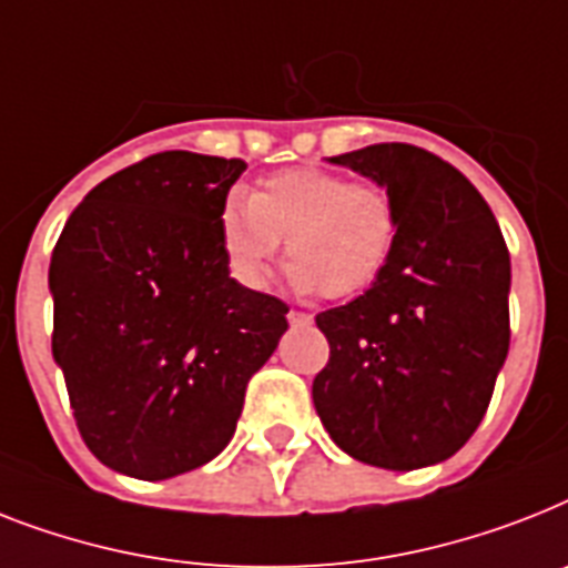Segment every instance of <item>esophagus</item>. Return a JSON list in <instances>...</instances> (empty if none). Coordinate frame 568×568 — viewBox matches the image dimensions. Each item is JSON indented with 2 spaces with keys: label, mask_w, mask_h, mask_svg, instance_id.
Masks as SVG:
<instances>
[{
  "label": "esophagus",
  "mask_w": 568,
  "mask_h": 568,
  "mask_svg": "<svg viewBox=\"0 0 568 568\" xmlns=\"http://www.w3.org/2000/svg\"><path fill=\"white\" fill-rule=\"evenodd\" d=\"M288 324H292V326H312V315L292 308V312H288Z\"/></svg>",
  "instance_id": "esophagus-1"
}]
</instances>
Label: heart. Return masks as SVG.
Returning <instances> with one entry per match:
<instances>
[{
    "instance_id": "obj_1",
    "label": "heart",
    "mask_w": 568,
    "mask_h": 568,
    "mask_svg": "<svg viewBox=\"0 0 568 568\" xmlns=\"http://www.w3.org/2000/svg\"><path fill=\"white\" fill-rule=\"evenodd\" d=\"M219 239L230 274L244 288L268 285L280 247L292 256L285 280L297 294L347 300L388 268L399 239V212L379 186L353 183L326 169H283L256 192L233 189L219 212Z\"/></svg>"
}]
</instances>
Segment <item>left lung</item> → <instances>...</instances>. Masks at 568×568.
Masks as SVG:
<instances>
[{"mask_svg":"<svg viewBox=\"0 0 568 568\" xmlns=\"http://www.w3.org/2000/svg\"><path fill=\"white\" fill-rule=\"evenodd\" d=\"M329 163L388 192L399 239L367 292L315 317L329 341L315 412L349 458L432 467L473 437L508 358V247L478 189L417 145L382 142Z\"/></svg>","mask_w":568,"mask_h":568,"instance_id":"obj_1","label":"left lung"}]
</instances>
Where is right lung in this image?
<instances>
[{"instance_id":"obj_1","label":"right lung","mask_w":568,"mask_h":568,"mask_svg":"<svg viewBox=\"0 0 568 568\" xmlns=\"http://www.w3.org/2000/svg\"><path fill=\"white\" fill-rule=\"evenodd\" d=\"M244 169L145 156L101 180L54 244V364L84 444L122 476L163 481L215 458L288 329L283 300L236 283L221 251L219 212Z\"/></svg>"}]
</instances>
